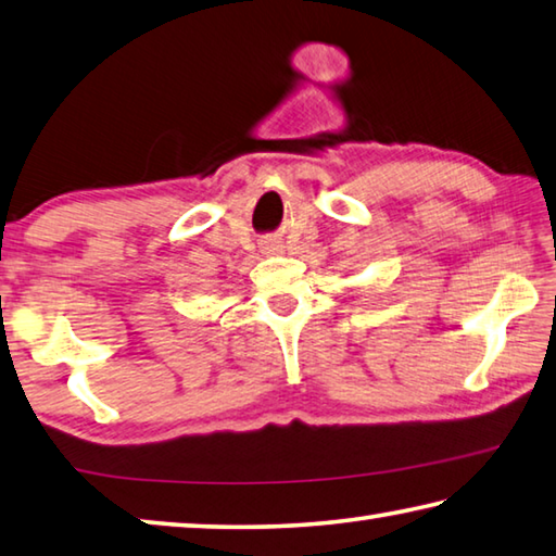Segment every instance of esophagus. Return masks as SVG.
<instances>
[{
	"instance_id": "esophagus-1",
	"label": "esophagus",
	"mask_w": 556,
	"mask_h": 556,
	"mask_svg": "<svg viewBox=\"0 0 556 556\" xmlns=\"http://www.w3.org/2000/svg\"><path fill=\"white\" fill-rule=\"evenodd\" d=\"M266 249H268V251H270V249H273V243H270V247H266Z\"/></svg>"
}]
</instances>
